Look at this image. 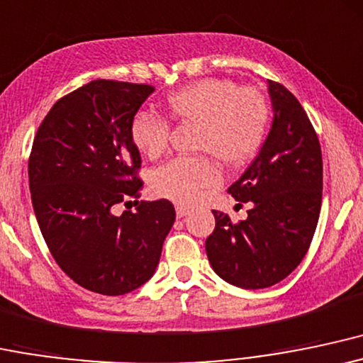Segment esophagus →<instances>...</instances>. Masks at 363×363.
<instances>
[{
	"label": "esophagus",
	"instance_id": "esophagus-1",
	"mask_svg": "<svg viewBox=\"0 0 363 363\" xmlns=\"http://www.w3.org/2000/svg\"><path fill=\"white\" fill-rule=\"evenodd\" d=\"M174 209H177V216H178V218H183V216H186V214L190 213V207L182 206V203H178V206L174 207Z\"/></svg>",
	"mask_w": 363,
	"mask_h": 363
}]
</instances>
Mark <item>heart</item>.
<instances>
[{"label": "heart", "instance_id": "1", "mask_svg": "<svg viewBox=\"0 0 363 363\" xmlns=\"http://www.w3.org/2000/svg\"><path fill=\"white\" fill-rule=\"evenodd\" d=\"M171 120L197 121V149L230 164L245 162L259 152L269 128L271 109L266 97L231 80L203 79L166 99ZM133 144L145 156L156 157L169 140V121L152 111H138L130 127ZM221 182V173L207 156H178L154 171L152 186L161 197L194 203Z\"/></svg>", "mask_w": 363, "mask_h": 363}]
</instances>
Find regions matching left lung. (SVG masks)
I'll list each match as a JSON object with an SVG mask.
<instances>
[{
  "label": "left lung",
  "instance_id": "left-lung-1",
  "mask_svg": "<svg viewBox=\"0 0 363 363\" xmlns=\"http://www.w3.org/2000/svg\"><path fill=\"white\" fill-rule=\"evenodd\" d=\"M272 125L257 157L228 189L248 202L247 219L213 211L206 252L219 278L259 290L291 274L307 254L323 202V154L307 113L284 85L267 80Z\"/></svg>",
  "mask_w": 363,
  "mask_h": 363
}]
</instances>
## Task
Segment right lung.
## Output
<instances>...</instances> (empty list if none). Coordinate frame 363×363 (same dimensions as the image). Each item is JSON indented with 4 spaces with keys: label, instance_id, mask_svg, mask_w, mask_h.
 I'll use <instances>...</instances> for the list:
<instances>
[{
    "label": "right lung",
    "instance_id": "1",
    "mask_svg": "<svg viewBox=\"0 0 363 363\" xmlns=\"http://www.w3.org/2000/svg\"><path fill=\"white\" fill-rule=\"evenodd\" d=\"M152 85L92 80L61 97L28 157L32 206L51 255L67 276L118 296L152 278L174 223L166 199L138 202L140 154L130 127ZM133 200L135 211L114 213Z\"/></svg>",
    "mask_w": 363,
    "mask_h": 363
}]
</instances>
